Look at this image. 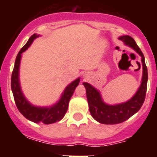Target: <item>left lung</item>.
<instances>
[{
	"mask_svg": "<svg viewBox=\"0 0 157 157\" xmlns=\"http://www.w3.org/2000/svg\"><path fill=\"white\" fill-rule=\"evenodd\" d=\"M119 39L123 41L126 45L131 48L139 54L141 57L142 78L140 87L134 97L124 103L110 105L105 103L99 90L88 82H83L86 92V98L90 112L94 120L102 124H117L123 123L138 112L145 101L148 82V70L145 65V57L133 37L129 35L121 36Z\"/></svg>",
	"mask_w": 157,
	"mask_h": 157,
	"instance_id": "left-lung-1",
	"label": "left lung"
}]
</instances>
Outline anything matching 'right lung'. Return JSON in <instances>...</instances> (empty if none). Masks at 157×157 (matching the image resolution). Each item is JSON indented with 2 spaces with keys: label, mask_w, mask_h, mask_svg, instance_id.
I'll use <instances>...</instances> for the list:
<instances>
[{
  "label": "right lung",
  "mask_w": 157,
  "mask_h": 157,
  "mask_svg": "<svg viewBox=\"0 0 157 157\" xmlns=\"http://www.w3.org/2000/svg\"><path fill=\"white\" fill-rule=\"evenodd\" d=\"M37 37H39V35H37L36 34H33L29 38L27 44L20 49L18 53L12 74L11 87H12L14 100H15L18 110L26 119L36 123H43L45 124H51V123L61 120L64 115L66 114L67 108H68L69 101L74 94L75 90L79 83L80 78H76L75 81L72 82L66 87L63 93L62 94L60 99L59 100L57 103H56L52 106L37 107L31 105L26 99L21 90L19 78V64H20L22 53L27 50L28 47L32 44L33 41Z\"/></svg>",
  "instance_id": "add662e5"
}]
</instances>
